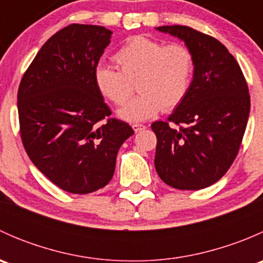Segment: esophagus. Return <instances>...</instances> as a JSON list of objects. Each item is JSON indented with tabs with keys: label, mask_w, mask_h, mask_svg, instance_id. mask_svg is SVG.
<instances>
[{
	"label": "esophagus",
	"mask_w": 263,
	"mask_h": 263,
	"mask_svg": "<svg viewBox=\"0 0 263 263\" xmlns=\"http://www.w3.org/2000/svg\"><path fill=\"white\" fill-rule=\"evenodd\" d=\"M132 128H134L135 132H140V131H142V129L146 128V127H145L144 124H141V123H134V124H132Z\"/></svg>",
	"instance_id": "esophagus-1"
}]
</instances>
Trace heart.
Listing matches in <instances>:
<instances>
[{
    "instance_id": "1",
    "label": "heart",
    "mask_w": 263,
    "mask_h": 263,
    "mask_svg": "<svg viewBox=\"0 0 263 263\" xmlns=\"http://www.w3.org/2000/svg\"><path fill=\"white\" fill-rule=\"evenodd\" d=\"M115 61L119 71L99 65L94 81L98 91L117 105L125 103L132 93L130 82L137 81L140 94L118 110L124 121H145L161 109L173 110L190 91L195 62L183 44L134 36L117 50Z\"/></svg>"
}]
</instances>
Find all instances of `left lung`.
Returning <instances> with one entry per match:
<instances>
[{"label": "left lung", "mask_w": 263, "mask_h": 263, "mask_svg": "<svg viewBox=\"0 0 263 263\" xmlns=\"http://www.w3.org/2000/svg\"><path fill=\"white\" fill-rule=\"evenodd\" d=\"M156 30L184 42L195 68L190 91L168 122L151 124L158 139L155 169L171 187L202 190L227 173L239 151L251 108L248 86L235 58L217 39L183 25Z\"/></svg>", "instance_id": "obj_1"}]
</instances>
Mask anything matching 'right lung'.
Listing matches in <instances>:
<instances>
[{
	"instance_id": "right-lung-1",
	"label": "right lung",
	"mask_w": 263,
	"mask_h": 263,
	"mask_svg": "<svg viewBox=\"0 0 263 263\" xmlns=\"http://www.w3.org/2000/svg\"><path fill=\"white\" fill-rule=\"evenodd\" d=\"M112 31L71 24L52 35L17 91L20 135L34 165L61 190L85 193L107 185L119 147L134 129L116 118L98 91L94 71Z\"/></svg>"
}]
</instances>
